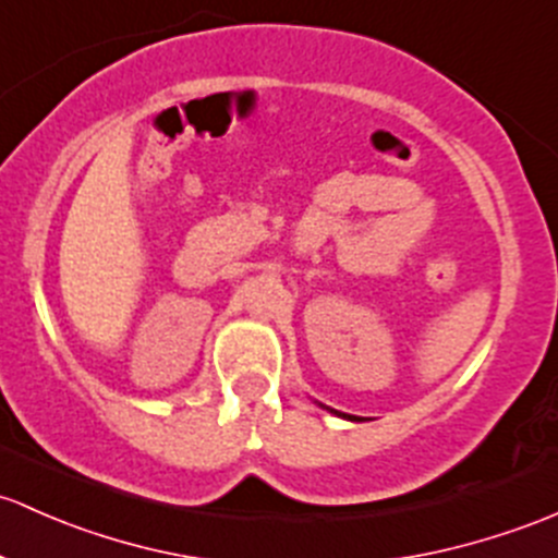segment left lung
Here are the masks:
<instances>
[{
	"label": "left lung",
	"mask_w": 558,
	"mask_h": 558,
	"mask_svg": "<svg viewBox=\"0 0 558 558\" xmlns=\"http://www.w3.org/2000/svg\"><path fill=\"white\" fill-rule=\"evenodd\" d=\"M328 412H333V409H328ZM333 414H337V417H348V420L355 422V417H350V414H342V412H333Z\"/></svg>",
	"instance_id": "obj_1"
}]
</instances>
